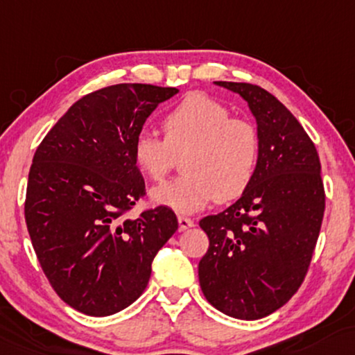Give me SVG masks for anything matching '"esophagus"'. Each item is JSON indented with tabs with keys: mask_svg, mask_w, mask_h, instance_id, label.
Segmentation results:
<instances>
[{
	"mask_svg": "<svg viewBox=\"0 0 355 355\" xmlns=\"http://www.w3.org/2000/svg\"><path fill=\"white\" fill-rule=\"evenodd\" d=\"M178 227H180V232H184V230L194 227V222L191 220V218L180 216L178 217Z\"/></svg>",
	"mask_w": 355,
	"mask_h": 355,
	"instance_id": "esophagus-1",
	"label": "esophagus"
}]
</instances>
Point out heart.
Here are the masks:
<instances>
[{"label": "heart", "mask_w": 355, "mask_h": 355, "mask_svg": "<svg viewBox=\"0 0 355 355\" xmlns=\"http://www.w3.org/2000/svg\"><path fill=\"white\" fill-rule=\"evenodd\" d=\"M162 139L139 133L133 143L137 167L161 183L183 157L184 175L153 189V199L180 214L212 201H233L246 193L261 159V135L248 119L204 93H191L161 121Z\"/></svg>", "instance_id": "1"}]
</instances>
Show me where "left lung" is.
<instances>
[{
    "label": "left lung",
    "instance_id": "left-lung-1",
    "mask_svg": "<svg viewBox=\"0 0 355 355\" xmlns=\"http://www.w3.org/2000/svg\"><path fill=\"white\" fill-rule=\"evenodd\" d=\"M217 85L248 101L261 135V159L246 193L199 222L209 238L199 284L220 312L257 320L284 306L307 275L325 212L320 159L297 119L267 89Z\"/></svg>",
    "mask_w": 355,
    "mask_h": 355
}]
</instances>
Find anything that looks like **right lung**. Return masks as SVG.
<instances>
[{
	"label": "right lung",
	"mask_w": 355,
	"mask_h": 355,
	"mask_svg": "<svg viewBox=\"0 0 355 355\" xmlns=\"http://www.w3.org/2000/svg\"><path fill=\"white\" fill-rule=\"evenodd\" d=\"M177 88L121 83L85 94L40 143L26 222L40 266L64 302L92 317L141 296L159 249L177 232L172 209L128 217L146 196L135 138Z\"/></svg>",
	"instance_id": "1"
}]
</instances>
